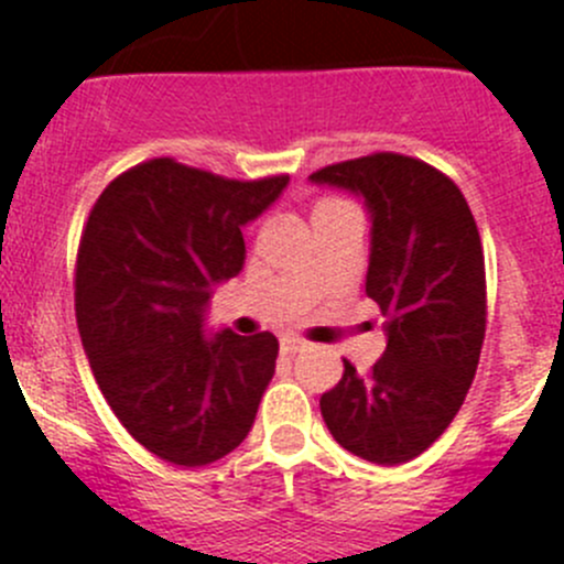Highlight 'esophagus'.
Instances as JSON below:
<instances>
[{
  "mask_svg": "<svg viewBox=\"0 0 564 564\" xmlns=\"http://www.w3.org/2000/svg\"><path fill=\"white\" fill-rule=\"evenodd\" d=\"M303 347H306V341L297 339V336H283V339H281V354H283V356L300 354Z\"/></svg>",
  "mask_w": 564,
  "mask_h": 564,
  "instance_id": "esophagus-1",
  "label": "esophagus"
}]
</instances>
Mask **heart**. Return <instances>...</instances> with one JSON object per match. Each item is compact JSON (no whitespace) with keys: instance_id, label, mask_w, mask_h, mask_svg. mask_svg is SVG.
Segmentation results:
<instances>
[{"instance_id":"heart-1","label":"heart","mask_w":564,"mask_h":564,"mask_svg":"<svg viewBox=\"0 0 564 564\" xmlns=\"http://www.w3.org/2000/svg\"><path fill=\"white\" fill-rule=\"evenodd\" d=\"M341 205H350V203H345V199H319L314 214H323V210H330V208H341Z\"/></svg>"}]
</instances>
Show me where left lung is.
Returning <instances> with one entry per match:
<instances>
[{
    "label": "left lung",
    "mask_w": 564,
    "mask_h": 564,
    "mask_svg": "<svg viewBox=\"0 0 564 564\" xmlns=\"http://www.w3.org/2000/svg\"><path fill=\"white\" fill-rule=\"evenodd\" d=\"M308 177L365 197L372 217L367 297L387 328L372 370L359 376L345 359L319 412L345 451L403 465L440 440L476 376L487 330L481 236L459 186L420 158L372 152Z\"/></svg>",
    "instance_id": "8db88e82"
}]
</instances>
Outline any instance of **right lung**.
Instances as JSON below:
<instances>
[{
	"instance_id": "1",
	"label": "right lung",
	"mask_w": 564,
	"mask_h": 564,
	"mask_svg": "<svg viewBox=\"0 0 564 564\" xmlns=\"http://www.w3.org/2000/svg\"><path fill=\"white\" fill-rule=\"evenodd\" d=\"M289 175L230 181L175 158L122 172L94 203L75 312L94 378L150 454L203 467L239 448L272 381L270 330L205 334L210 286L239 275L245 228Z\"/></svg>"
}]
</instances>
